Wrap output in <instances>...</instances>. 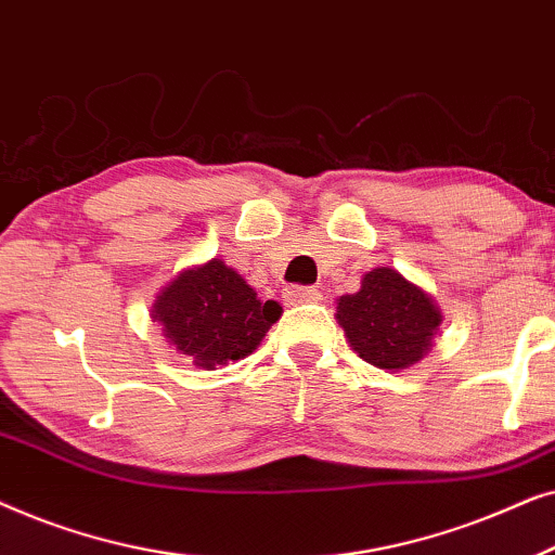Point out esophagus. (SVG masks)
<instances>
[{
    "mask_svg": "<svg viewBox=\"0 0 555 555\" xmlns=\"http://www.w3.org/2000/svg\"><path fill=\"white\" fill-rule=\"evenodd\" d=\"M283 298L287 306H300V302H318L323 298L318 287H306V285H291L285 287Z\"/></svg>",
    "mask_w": 555,
    "mask_h": 555,
    "instance_id": "34e87169",
    "label": "esophagus"
}]
</instances>
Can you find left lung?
<instances>
[{
    "label": "left lung",
    "instance_id": "1",
    "mask_svg": "<svg viewBox=\"0 0 555 555\" xmlns=\"http://www.w3.org/2000/svg\"><path fill=\"white\" fill-rule=\"evenodd\" d=\"M336 318L353 351L389 371L422 361L442 323L431 295L391 268L366 272L359 293L340 295Z\"/></svg>",
    "mask_w": 555,
    "mask_h": 555
}]
</instances>
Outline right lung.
<instances>
[{
    "mask_svg": "<svg viewBox=\"0 0 555 555\" xmlns=\"http://www.w3.org/2000/svg\"><path fill=\"white\" fill-rule=\"evenodd\" d=\"M280 313L217 257L173 278L151 306L169 344L207 371L253 353Z\"/></svg>",
    "mask_w": 555,
    "mask_h": 555,
    "instance_id": "obj_1",
    "label": "right lung"
}]
</instances>
